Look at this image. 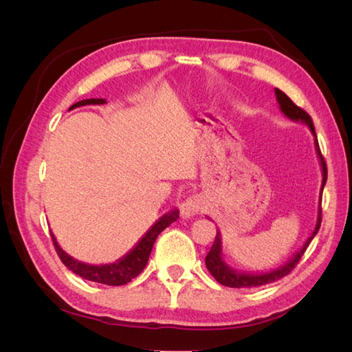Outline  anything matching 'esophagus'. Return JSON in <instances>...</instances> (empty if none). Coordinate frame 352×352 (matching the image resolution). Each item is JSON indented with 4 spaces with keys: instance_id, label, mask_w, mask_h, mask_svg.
<instances>
[{
    "instance_id": "obj_1",
    "label": "esophagus",
    "mask_w": 352,
    "mask_h": 352,
    "mask_svg": "<svg viewBox=\"0 0 352 352\" xmlns=\"http://www.w3.org/2000/svg\"><path fill=\"white\" fill-rule=\"evenodd\" d=\"M199 210H201V199L195 195H192L186 201H183L180 206V213L183 219L193 218V216L198 214Z\"/></svg>"
}]
</instances>
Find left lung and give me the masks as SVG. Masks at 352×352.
Wrapping results in <instances>:
<instances>
[{
  "label": "left lung",
  "instance_id": "8db88e82",
  "mask_svg": "<svg viewBox=\"0 0 352 352\" xmlns=\"http://www.w3.org/2000/svg\"><path fill=\"white\" fill-rule=\"evenodd\" d=\"M275 98H276V102H278L280 110H281V113L284 116L290 119V121H294V122H302V124L307 125L309 130L313 134V138H315L316 155L319 159L320 170H322V183H320V192H319V207H318L316 223H315V228H313V231H311V234L307 237V241H305L301 248L294 254V257H290L287 263H284L283 266L276 267V269H272V271L260 272V274L242 272V271H237V269H233L230 265H227V261L223 260V256H222L221 233H219V231H216L213 246H212V250L208 251L207 257H206V266L208 269V272H210L214 276V280L218 281L219 284H222V286H227V287H237V289L258 287V286H265V284L274 283L276 280L283 278V276H286L292 271V269L295 267L298 261H300L301 256L305 252V250H307V246L310 245V242L313 241V237L316 236L318 230L320 227V219H322V213H320V193H322L324 186L327 183V164H325L322 154H320L318 138H316V133H315V125H313L311 118L307 113H305L302 109L295 106L289 96L284 92H281L280 89H275ZM207 218H208V216H207Z\"/></svg>",
  "mask_w": 352,
  "mask_h": 352
}]
</instances>
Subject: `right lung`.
I'll return each instance as SVG.
<instances>
[{
	"instance_id": "obj_1",
	"label": "right lung",
	"mask_w": 352,
	"mask_h": 352,
	"mask_svg": "<svg viewBox=\"0 0 352 352\" xmlns=\"http://www.w3.org/2000/svg\"><path fill=\"white\" fill-rule=\"evenodd\" d=\"M107 101L104 98H91V100H83L74 104L69 107V110L83 107V106H102ZM178 219V208L174 207L168 213H164L159 221H155L151 228H149L146 233L139 239V242L133 246V248L122 256L119 260L113 261V263H106V265H91V263H83L77 258L71 257L68 252L62 250V246L58 245L56 236L52 234V243L56 246V251L60 257L62 263L83 278L89 281L101 283V284H109V286H122V284L130 283L133 278L144 271V267L148 263L149 254H151L153 245L155 242L157 236H159L162 231L169 227L172 222Z\"/></svg>"
}]
</instances>
